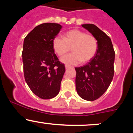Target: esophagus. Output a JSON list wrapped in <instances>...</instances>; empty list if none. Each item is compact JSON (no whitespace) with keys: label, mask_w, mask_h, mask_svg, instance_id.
Segmentation results:
<instances>
[{"label":"esophagus","mask_w":133,"mask_h":133,"mask_svg":"<svg viewBox=\"0 0 133 133\" xmlns=\"http://www.w3.org/2000/svg\"><path fill=\"white\" fill-rule=\"evenodd\" d=\"M65 69H68L70 68H71V67L70 66V65H65Z\"/></svg>","instance_id":"obj_1"}]
</instances>
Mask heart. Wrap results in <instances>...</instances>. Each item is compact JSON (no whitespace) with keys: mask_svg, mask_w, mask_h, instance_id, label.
<instances>
[{"mask_svg":"<svg viewBox=\"0 0 133 133\" xmlns=\"http://www.w3.org/2000/svg\"><path fill=\"white\" fill-rule=\"evenodd\" d=\"M54 51L57 56H63L70 51L73 52L61 59L67 64H76L82 61L86 62L95 56L98 48L97 39L92 34L79 29H72L64 33L63 39L54 38L52 42Z\"/></svg>","mask_w":133,"mask_h":133,"instance_id":"b5f03b06","label":"heart"}]
</instances>
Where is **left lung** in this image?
Here are the masks:
<instances>
[{
  "instance_id": "obj_1",
  "label": "left lung",
  "mask_w": 133,
  "mask_h": 133,
  "mask_svg": "<svg viewBox=\"0 0 133 133\" xmlns=\"http://www.w3.org/2000/svg\"><path fill=\"white\" fill-rule=\"evenodd\" d=\"M97 39L95 56L86 65L75 68L76 88L83 99L92 101L100 97L109 88L114 76L115 52L109 36L94 24H82Z\"/></svg>"
}]
</instances>
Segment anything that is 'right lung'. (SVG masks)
<instances>
[{
    "label": "right lung",
    "instance_id": "1",
    "mask_svg": "<svg viewBox=\"0 0 133 133\" xmlns=\"http://www.w3.org/2000/svg\"><path fill=\"white\" fill-rule=\"evenodd\" d=\"M62 25L44 23L35 27L24 41V77L34 94L49 99L59 94L65 69L55 54L52 42Z\"/></svg>",
    "mask_w": 133,
    "mask_h": 133
}]
</instances>
